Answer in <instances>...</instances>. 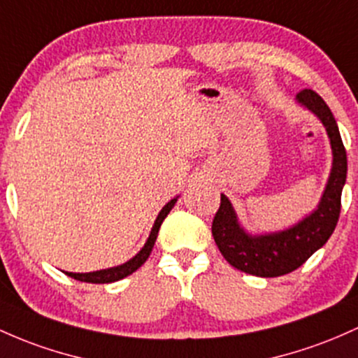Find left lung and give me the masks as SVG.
I'll use <instances>...</instances> for the list:
<instances>
[{"mask_svg":"<svg viewBox=\"0 0 358 358\" xmlns=\"http://www.w3.org/2000/svg\"><path fill=\"white\" fill-rule=\"evenodd\" d=\"M296 101L324 125L333 163L320 203L311 214L282 231L251 234L239 222L231 200L221 194V207L212 221V236L222 257L241 272L257 277H280L294 272L323 248L340 217L341 190L347 182V151L331 110L313 90H302Z\"/></svg>","mask_w":358,"mask_h":358,"instance_id":"obj_1","label":"left lung"}]
</instances>
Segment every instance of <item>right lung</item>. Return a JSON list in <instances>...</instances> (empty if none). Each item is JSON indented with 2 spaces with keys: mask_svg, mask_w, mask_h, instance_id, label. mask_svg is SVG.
<instances>
[{
  "mask_svg": "<svg viewBox=\"0 0 358 358\" xmlns=\"http://www.w3.org/2000/svg\"><path fill=\"white\" fill-rule=\"evenodd\" d=\"M176 200H178V197L171 199L170 202H168L166 206L159 210L158 217H156L155 224H152V229H151V233H149V238L146 239V243H144V246L141 248L139 253H137L136 257H132L131 260L122 263V265L110 266V268L96 270V272H88V273L66 272V275L71 278H76V280H80V282H88V284H110V282L122 280V278H125L127 275L134 273L139 266L144 265V262H146L149 258V255H151L152 246H155L156 238H158V231H159L161 224H163L164 217H166V215L170 214V210L175 207Z\"/></svg>",
  "mask_w": 358,
  "mask_h": 358,
  "instance_id": "obj_1",
  "label": "right lung"
}]
</instances>
